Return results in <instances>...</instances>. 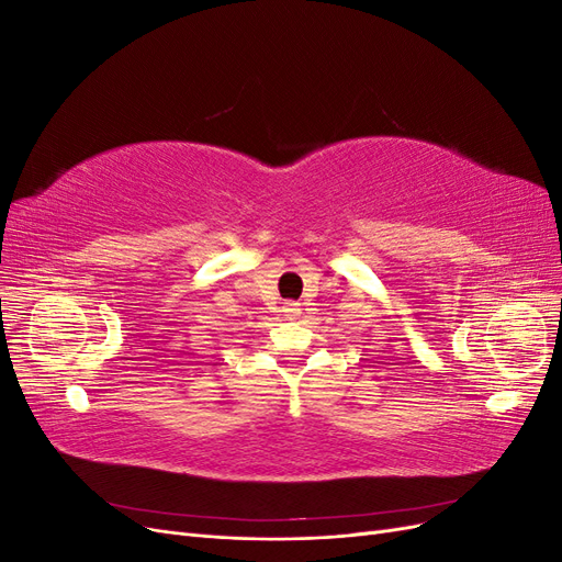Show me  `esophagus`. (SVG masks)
Returning <instances> with one entry per match:
<instances>
[{"mask_svg":"<svg viewBox=\"0 0 562 562\" xmlns=\"http://www.w3.org/2000/svg\"><path fill=\"white\" fill-rule=\"evenodd\" d=\"M300 304H295V302H285L283 304V316L285 318H300Z\"/></svg>","mask_w":562,"mask_h":562,"instance_id":"34e87169","label":"esophagus"}]
</instances>
